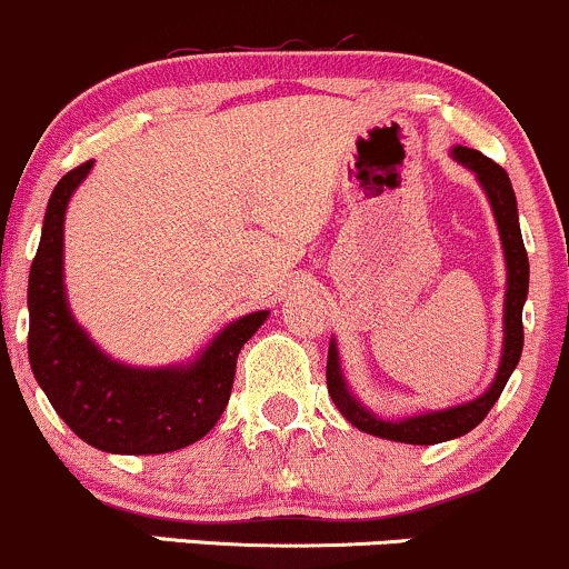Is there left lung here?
Wrapping results in <instances>:
<instances>
[{
  "instance_id": "left-lung-1",
  "label": "left lung",
  "mask_w": 569,
  "mask_h": 569,
  "mask_svg": "<svg viewBox=\"0 0 569 569\" xmlns=\"http://www.w3.org/2000/svg\"><path fill=\"white\" fill-rule=\"evenodd\" d=\"M455 158L459 163H465L468 169H473L478 174V182L487 190L491 209H495L497 228H500L502 250H506V263H508V292H506V347H502V362L497 370L495 385L487 389V395L476 398L473 403H465L449 411H432L422 413V417L403 419V422H385V419H376L373 413L366 411L352 395L347 392V385L341 379V368H338V352L330 343L328 352V392L333 398V403L343 417L352 422L357 430L370 432V436H379L387 440H400V443H417V446H430V443H443V440L459 438L465 432H470L487 419L491 406L497 403V398L506 389L510 373L519 366L521 347H525V325H521V309H525L527 290H529V260L525 250V239H521L519 228V209H516V196L510 188V180L500 163H495L483 152L470 150V147H455Z\"/></svg>"
}]
</instances>
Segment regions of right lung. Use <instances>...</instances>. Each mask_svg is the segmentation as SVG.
<instances>
[{
    "label": "right lung",
    "instance_id": "right-lung-1",
    "mask_svg": "<svg viewBox=\"0 0 569 569\" xmlns=\"http://www.w3.org/2000/svg\"><path fill=\"white\" fill-rule=\"evenodd\" d=\"M93 161L67 171L44 212L29 273V362L74 436L112 455H166L207 436L226 411L241 347L268 311L241 317L190 368L139 370L110 360L74 325L63 298V212Z\"/></svg>",
    "mask_w": 569,
    "mask_h": 569
}]
</instances>
